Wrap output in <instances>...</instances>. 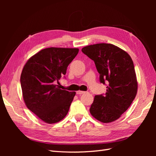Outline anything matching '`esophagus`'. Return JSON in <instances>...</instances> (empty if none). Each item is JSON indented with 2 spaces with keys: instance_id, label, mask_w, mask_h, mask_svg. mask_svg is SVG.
<instances>
[{
  "instance_id": "obj_1",
  "label": "esophagus",
  "mask_w": 156,
  "mask_h": 156,
  "mask_svg": "<svg viewBox=\"0 0 156 156\" xmlns=\"http://www.w3.org/2000/svg\"><path fill=\"white\" fill-rule=\"evenodd\" d=\"M84 92H85L81 91V90H78V91L76 92V94H78V95H81V94H84Z\"/></svg>"
}]
</instances>
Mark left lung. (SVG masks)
I'll use <instances>...</instances> for the list:
<instances>
[{"label": "left lung", "instance_id": "1", "mask_svg": "<svg viewBox=\"0 0 156 156\" xmlns=\"http://www.w3.org/2000/svg\"><path fill=\"white\" fill-rule=\"evenodd\" d=\"M81 51L94 61L100 83L108 84L105 94L94 97L90 112L103 123L114 122L129 107L137 92L133 60L125 51L111 44L88 45Z\"/></svg>", "mask_w": 156, "mask_h": 156}]
</instances>
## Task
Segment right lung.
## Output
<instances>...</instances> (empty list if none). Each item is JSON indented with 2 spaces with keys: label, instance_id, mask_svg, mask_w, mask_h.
I'll use <instances>...</instances> for the list:
<instances>
[{
  "label": "right lung",
  "instance_id": "1",
  "mask_svg": "<svg viewBox=\"0 0 156 156\" xmlns=\"http://www.w3.org/2000/svg\"><path fill=\"white\" fill-rule=\"evenodd\" d=\"M77 48H49L27 60L21 75L23 98L30 111L47 124L62 120L68 114L75 92L60 89L56 81L66 73Z\"/></svg>",
  "mask_w": 156,
  "mask_h": 156
}]
</instances>
